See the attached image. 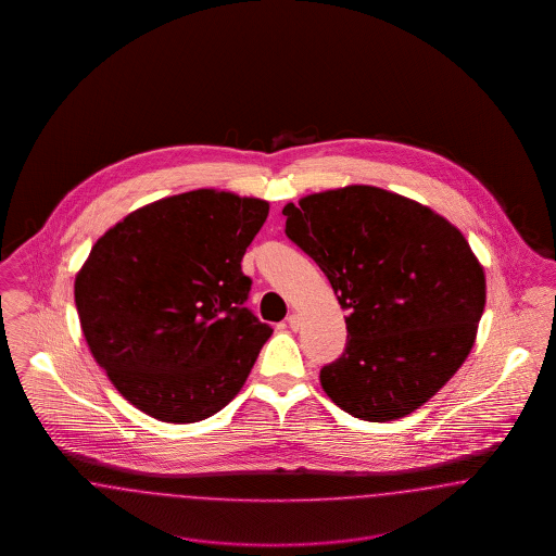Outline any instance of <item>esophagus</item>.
Wrapping results in <instances>:
<instances>
[{"mask_svg":"<svg viewBox=\"0 0 556 556\" xmlns=\"http://www.w3.org/2000/svg\"><path fill=\"white\" fill-rule=\"evenodd\" d=\"M288 325H290V329L298 331V329H300V315L291 313L290 317H288Z\"/></svg>","mask_w":556,"mask_h":556,"instance_id":"esophagus-1","label":"esophagus"}]
</instances>
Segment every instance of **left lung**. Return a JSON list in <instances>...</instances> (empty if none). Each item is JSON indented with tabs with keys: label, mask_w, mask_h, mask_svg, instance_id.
Wrapping results in <instances>:
<instances>
[{
	"label": "left lung",
	"mask_w": 556,
	"mask_h": 556,
	"mask_svg": "<svg viewBox=\"0 0 556 556\" xmlns=\"http://www.w3.org/2000/svg\"><path fill=\"white\" fill-rule=\"evenodd\" d=\"M286 236L348 311L344 354L320 386L356 419L410 415L460 369L485 306V275L463 233L424 204L370 186L283 208Z\"/></svg>",
	"instance_id": "1"
}]
</instances>
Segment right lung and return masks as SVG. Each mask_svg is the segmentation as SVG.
I'll use <instances>...</instances> for the list:
<instances>
[{"mask_svg":"<svg viewBox=\"0 0 556 556\" xmlns=\"http://www.w3.org/2000/svg\"><path fill=\"white\" fill-rule=\"evenodd\" d=\"M268 202L195 189L108 229L75 279L96 363L135 408L164 424L204 421L243 388L273 329L245 308V248Z\"/></svg>","mask_w":556,"mask_h":556,"instance_id":"1","label":"right lung"}]
</instances>
